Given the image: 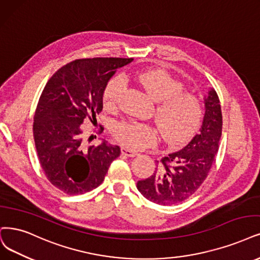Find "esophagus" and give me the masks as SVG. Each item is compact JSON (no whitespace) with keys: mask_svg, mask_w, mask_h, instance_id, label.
<instances>
[{"mask_svg":"<svg viewBox=\"0 0 260 260\" xmlns=\"http://www.w3.org/2000/svg\"><path fill=\"white\" fill-rule=\"evenodd\" d=\"M121 152H122L123 155L128 156V157H135V156L138 155L137 152L133 151V150H129V149H127V148H124V147L121 149Z\"/></svg>","mask_w":260,"mask_h":260,"instance_id":"obj_1","label":"esophagus"}]
</instances>
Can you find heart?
<instances>
[{"mask_svg": "<svg viewBox=\"0 0 260 260\" xmlns=\"http://www.w3.org/2000/svg\"><path fill=\"white\" fill-rule=\"evenodd\" d=\"M135 77L143 90L158 102L154 118L162 138L171 145H181L187 141L198 129L204 117L200 101L195 95L183 92L182 82L164 71H143ZM125 86L126 83L122 76L113 77L104 92L106 107H117ZM113 134L122 145L133 150L146 149L157 141V132L152 125L135 121L118 123Z\"/></svg>", "mask_w": 260, "mask_h": 260, "instance_id": "b5f03b06", "label": "heart"}]
</instances>
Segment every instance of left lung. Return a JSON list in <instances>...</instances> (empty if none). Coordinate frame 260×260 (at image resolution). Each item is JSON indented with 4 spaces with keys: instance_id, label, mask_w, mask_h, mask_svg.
Segmentation results:
<instances>
[{
    "instance_id": "left-lung-1",
    "label": "left lung",
    "mask_w": 260,
    "mask_h": 260,
    "mask_svg": "<svg viewBox=\"0 0 260 260\" xmlns=\"http://www.w3.org/2000/svg\"><path fill=\"white\" fill-rule=\"evenodd\" d=\"M205 110L200 133L182 150L162 157L150 178L137 182L141 195L152 203L161 206L182 203L208 177L218 151L223 126L219 100L213 89L205 96Z\"/></svg>"
}]
</instances>
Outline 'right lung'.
I'll return each mask as SVG.
<instances>
[{
  "mask_svg": "<svg viewBox=\"0 0 260 260\" xmlns=\"http://www.w3.org/2000/svg\"><path fill=\"white\" fill-rule=\"evenodd\" d=\"M132 61L75 60L56 71L44 88L34 115L35 147L47 179L63 193L80 195L100 186L111 162L120 156V147L105 140L100 146H86L81 125L96 122L108 81Z\"/></svg>",
  "mask_w": 260,
  "mask_h": 260,
  "instance_id": "add662e5",
  "label": "right lung"
}]
</instances>
